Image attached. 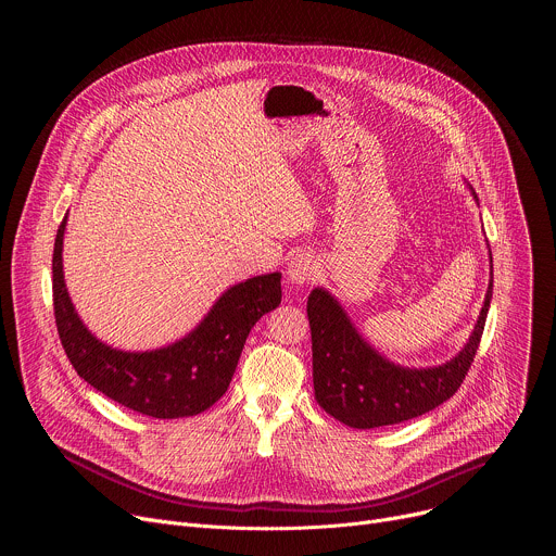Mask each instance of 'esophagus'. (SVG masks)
I'll return each instance as SVG.
<instances>
[{"instance_id":"1","label":"esophagus","mask_w":556,"mask_h":556,"mask_svg":"<svg viewBox=\"0 0 556 556\" xmlns=\"http://www.w3.org/2000/svg\"><path fill=\"white\" fill-rule=\"evenodd\" d=\"M316 277H319V262L309 253L294 255L286 266V281L294 288H303L305 283H312Z\"/></svg>"}]
</instances>
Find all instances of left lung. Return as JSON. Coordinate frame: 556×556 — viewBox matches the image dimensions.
<instances>
[{"mask_svg":"<svg viewBox=\"0 0 556 556\" xmlns=\"http://www.w3.org/2000/svg\"><path fill=\"white\" fill-rule=\"evenodd\" d=\"M466 187L478 202V193ZM489 260L491 279L478 324L453 358L433 367H405L389 361L358 332L330 290L314 288L307 296V319L314 399L319 407L348 427L376 429L418 418L448 401L462 384L486 326L493 299L491 249Z\"/></svg>","mask_w":556,"mask_h":556,"instance_id":"8db88e82","label":"left lung"}]
</instances>
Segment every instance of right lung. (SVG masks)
Returning <instances> with one entry per match:
<instances>
[{"mask_svg": "<svg viewBox=\"0 0 556 556\" xmlns=\"http://www.w3.org/2000/svg\"><path fill=\"white\" fill-rule=\"evenodd\" d=\"M52 255L54 319L61 345L86 382L114 403L161 420L206 412L226 393L244 343L264 314L281 303V273L257 275L226 288L204 319L182 339L144 352L101 341L78 316L63 275V232Z\"/></svg>", "mask_w": 556, "mask_h": 556, "instance_id": "obj_1", "label": "right lung"}]
</instances>
